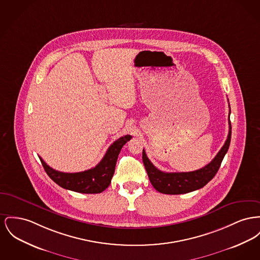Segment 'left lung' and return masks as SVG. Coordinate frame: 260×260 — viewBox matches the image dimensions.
Wrapping results in <instances>:
<instances>
[{
	"label": "left lung",
	"instance_id": "8db88e82",
	"mask_svg": "<svg viewBox=\"0 0 260 260\" xmlns=\"http://www.w3.org/2000/svg\"><path fill=\"white\" fill-rule=\"evenodd\" d=\"M231 113V110H230ZM229 113V134L225 144L221 150L217 153L213 160L207 164L205 167L192 172H182V173H166L156 168L146 153L142 151V161L144 164L147 175L149 177L150 183L153 187L161 193L165 194H183L203 187L207 183H209L218 172L223 161L224 156L228 151L231 142L232 126L230 122Z\"/></svg>",
	"mask_w": 260,
	"mask_h": 260
}]
</instances>
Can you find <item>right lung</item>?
<instances>
[{
    "instance_id": "obj_1",
    "label": "right lung",
    "mask_w": 260,
    "mask_h": 260,
    "mask_svg": "<svg viewBox=\"0 0 260 260\" xmlns=\"http://www.w3.org/2000/svg\"><path fill=\"white\" fill-rule=\"evenodd\" d=\"M131 138L132 136L127 135L114 141L98 165L83 172H59L48 166L41 157H39V159L47 175L62 188L81 193H100L111 183L119 153Z\"/></svg>"
}]
</instances>
